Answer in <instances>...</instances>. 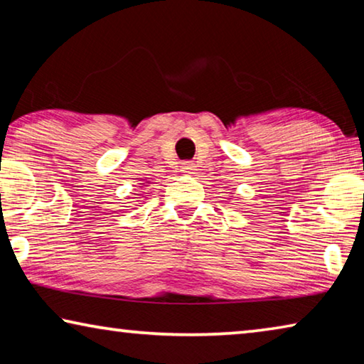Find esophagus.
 I'll return each mask as SVG.
<instances>
[{
  "label": "esophagus",
  "instance_id": "34e87169",
  "mask_svg": "<svg viewBox=\"0 0 364 364\" xmlns=\"http://www.w3.org/2000/svg\"><path fill=\"white\" fill-rule=\"evenodd\" d=\"M194 170H196V165L193 162H189V160H188V162L181 164V171L184 175H191Z\"/></svg>",
  "mask_w": 364,
  "mask_h": 364
}]
</instances>
